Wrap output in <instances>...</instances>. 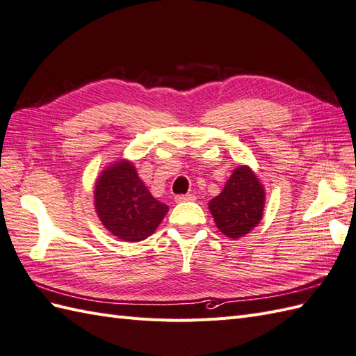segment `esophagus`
I'll return each mask as SVG.
<instances>
[{
    "label": "esophagus",
    "instance_id": "obj_1",
    "mask_svg": "<svg viewBox=\"0 0 356 356\" xmlns=\"http://www.w3.org/2000/svg\"><path fill=\"white\" fill-rule=\"evenodd\" d=\"M195 197L193 194H181V195H176V202L177 203H184V202H193Z\"/></svg>",
    "mask_w": 356,
    "mask_h": 356
}]
</instances>
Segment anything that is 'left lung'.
I'll use <instances>...</instances> for the list:
<instances>
[{
	"mask_svg": "<svg viewBox=\"0 0 356 356\" xmlns=\"http://www.w3.org/2000/svg\"><path fill=\"white\" fill-rule=\"evenodd\" d=\"M265 207V191L248 167H239L227 180L222 193L215 197L211 209L215 224L230 239H238L256 227Z\"/></svg>",
	"mask_w": 356,
	"mask_h": 356,
	"instance_id": "obj_1",
	"label": "left lung"
}]
</instances>
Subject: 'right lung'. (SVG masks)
I'll return each mask as SVG.
<instances>
[{"mask_svg": "<svg viewBox=\"0 0 356 356\" xmlns=\"http://www.w3.org/2000/svg\"><path fill=\"white\" fill-rule=\"evenodd\" d=\"M95 200L105 229L126 242L147 239L168 211L167 204L153 198L127 161L117 162L100 175Z\"/></svg>", "mask_w": 356, "mask_h": 356, "instance_id": "right-lung-1", "label": "right lung"}]
</instances>
